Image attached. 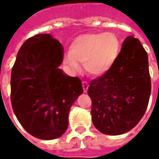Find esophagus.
I'll return each mask as SVG.
<instances>
[{"label": "esophagus", "mask_w": 159, "mask_h": 159, "mask_svg": "<svg viewBox=\"0 0 159 159\" xmlns=\"http://www.w3.org/2000/svg\"><path fill=\"white\" fill-rule=\"evenodd\" d=\"M82 86H83L84 92L87 93L88 89H89V84H88L87 82H85V81H83V82H82Z\"/></svg>", "instance_id": "esophagus-1"}]
</instances>
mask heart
<instances>
[{
	"label": "heart",
	"instance_id": "heart-1",
	"mask_svg": "<svg viewBox=\"0 0 159 159\" xmlns=\"http://www.w3.org/2000/svg\"><path fill=\"white\" fill-rule=\"evenodd\" d=\"M120 52V42L114 34H88L79 36L70 48L64 61L74 73L80 70V64L91 75H104L112 68Z\"/></svg>",
	"mask_w": 159,
	"mask_h": 159
}]
</instances>
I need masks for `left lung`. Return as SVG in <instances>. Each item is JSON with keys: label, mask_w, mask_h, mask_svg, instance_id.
<instances>
[{"label": "left lung", "mask_w": 159, "mask_h": 159, "mask_svg": "<svg viewBox=\"0 0 159 159\" xmlns=\"http://www.w3.org/2000/svg\"><path fill=\"white\" fill-rule=\"evenodd\" d=\"M150 93L148 54L139 39L129 36L112 68L89 84L93 125L110 135L129 131L144 115Z\"/></svg>", "instance_id": "8db88e82"}]
</instances>
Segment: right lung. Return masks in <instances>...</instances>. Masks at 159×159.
<instances>
[{
	"mask_svg": "<svg viewBox=\"0 0 159 159\" xmlns=\"http://www.w3.org/2000/svg\"><path fill=\"white\" fill-rule=\"evenodd\" d=\"M63 47L49 34L31 37L18 52L12 68L11 100L24 129L41 139L61 136L70 107L83 93L80 80L58 67Z\"/></svg>",
	"mask_w": 159,
	"mask_h": 159,
	"instance_id": "add662e5",
	"label": "right lung"
}]
</instances>
